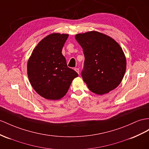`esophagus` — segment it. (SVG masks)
<instances>
[{"instance_id": "obj_1", "label": "esophagus", "mask_w": 149, "mask_h": 149, "mask_svg": "<svg viewBox=\"0 0 149 149\" xmlns=\"http://www.w3.org/2000/svg\"><path fill=\"white\" fill-rule=\"evenodd\" d=\"M75 70L77 72V73L79 74V68H75Z\"/></svg>"}]
</instances>
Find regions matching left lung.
I'll use <instances>...</instances> for the list:
<instances>
[{
    "label": "left lung",
    "instance_id": "1",
    "mask_svg": "<svg viewBox=\"0 0 149 149\" xmlns=\"http://www.w3.org/2000/svg\"><path fill=\"white\" fill-rule=\"evenodd\" d=\"M85 60L82 77L88 88L99 95L108 93L119 86L127 67L123 49L113 38L97 31L77 34Z\"/></svg>",
    "mask_w": 149,
    "mask_h": 149
}]
</instances>
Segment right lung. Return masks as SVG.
Returning <instances> with one entry per match:
<instances>
[{
  "label": "right lung",
  "mask_w": 149,
  "mask_h": 149,
  "mask_svg": "<svg viewBox=\"0 0 149 149\" xmlns=\"http://www.w3.org/2000/svg\"><path fill=\"white\" fill-rule=\"evenodd\" d=\"M67 34L52 33L44 38L33 49L28 62V75L33 88L41 96L58 100L67 93L78 74L68 67L62 55Z\"/></svg>",
  "instance_id": "right-lung-1"
}]
</instances>
